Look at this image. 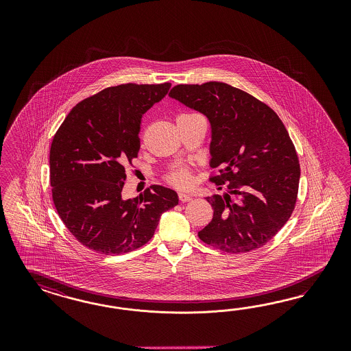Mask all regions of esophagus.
<instances>
[{"mask_svg":"<svg viewBox=\"0 0 351 351\" xmlns=\"http://www.w3.org/2000/svg\"><path fill=\"white\" fill-rule=\"evenodd\" d=\"M179 199L181 202H189L193 199V197L191 194H186V193H179Z\"/></svg>","mask_w":351,"mask_h":351,"instance_id":"esophagus-1","label":"esophagus"}]
</instances>
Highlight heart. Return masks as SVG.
Returning <instances> with one entry per match:
<instances>
[{
	"label": "heart",
	"instance_id": "b5f03b06",
	"mask_svg": "<svg viewBox=\"0 0 351 351\" xmlns=\"http://www.w3.org/2000/svg\"><path fill=\"white\" fill-rule=\"evenodd\" d=\"M169 181L179 189H188L193 184V173L189 169H178L169 176Z\"/></svg>",
	"mask_w": 351,
	"mask_h": 351
}]
</instances>
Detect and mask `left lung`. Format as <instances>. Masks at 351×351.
Segmentation results:
<instances>
[{
  "instance_id": "8db88e82",
  "label": "left lung",
  "mask_w": 351,
  "mask_h": 351,
  "mask_svg": "<svg viewBox=\"0 0 351 351\" xmlns=\"http://www.w3.org/2000/svg\"><path fill=\"white\" fill-rule=\"evenodd\" d=\"M169 95L210 121V166L220 169L210 180L219 191L229 182L223 195L206 198L213 217L198 237L229 254L263 247L298 199V153L283 122L270 106L223 82L178 85Z\"/></svg>"
}]
</instances>
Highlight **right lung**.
<instances>
[{"label": "right lung", "instance_id": "1", "mask_svg": "<svg viewBox=\"0 0 351 351\" xmlns=\"http://www.w3.org/2000/svg\"><path fill=\"white\" fill-rule=\"evenodd\" d=\"M171 84L113 86L69 112L50 149L55 208L68 230L87 248L121 255L145 245L162 213L179 203L178 193L152 185L123 199L125 166L138 157L143 114Z\"/></svg>", "mask_w": 351, "mask_h": 351}]
</instances>
